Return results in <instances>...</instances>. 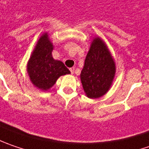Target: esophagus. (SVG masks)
Instances as JSON below:
<instances>
[{
  "label": "esophagus",
  "mask_w": 149,
  "mask_h": 149,
  "mask_svg": "<svg viewBox=\"0 0 149 149\" xmlns=\"http://www.w3.org/2000/svg\"><path fill=\"white\" fill-rule=\"evenodd\" d=\"M70 72H71V73H72V74H73V73H74V72H75V68H70Z\"/></svg>",
  "instance_id": "obj_1"
}]
</instances>
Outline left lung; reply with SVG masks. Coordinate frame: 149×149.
<instances>
[{
	"mask_svg": "<svg viewBox=\"0 0 149 149\" xmlns=\"http://www.w3.org/2000/svg\"><path fill=\"white\" fill-rule=\"evenodd\" d=\"M116 74V63L101 37H94L80 74L84 93L88 98L102 97L112 87Z\"/></svg>",
	"mask_w": 149,
	"mask_h": 149,
	"instance_id": "obj_1",
	"label": "left lung"
}]
</instances>
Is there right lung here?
Wrapping results in <instances>:
<instances>
[{
	"label": "right lung",
	"instance_id": "obj_1",
	"mask_svg": "<svg viewBox=\"0 0 149 149\" xmlns=\"http://www.w3.org/2000/svg\"><path fill=\"white\" fill-rule=\"evenodd\" d=\"M53 48L48 33H43L36 42L26 65L31 83L43 92L52 87L61 76L71 73L63 62L52 57Z\"/></svg>",
	"mask_w": 149,
	"mask_h": 149
}]
</instances>
